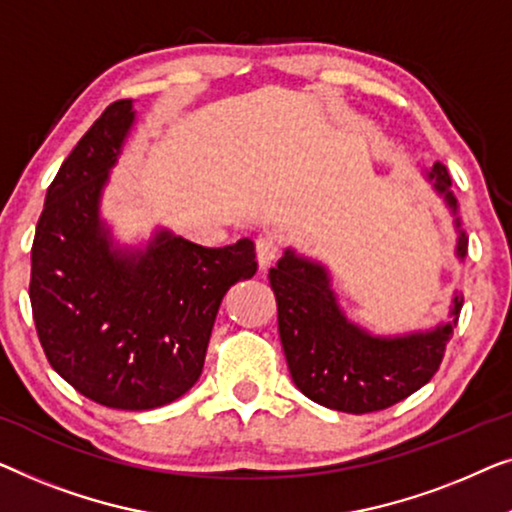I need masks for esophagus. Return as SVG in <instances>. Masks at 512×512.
Returning <instances> with one entry per match:
<instances>
[{
    "label": "esophagus",
    "mask_w": 512,
    "mask_h": 512,
    "mask_svg": "<svg viewBox=\"0 0 512 512\" xmlns=\"http://www.w3.org/2000/svg\"><path fill=\"white\" fill-rule=\"evenodd\" d=\"M280 253V243L276 236H259L257 239V262L259 269H269L273 259Z\"/></svg>",
    "instance_id": "1"
}]
</instances>
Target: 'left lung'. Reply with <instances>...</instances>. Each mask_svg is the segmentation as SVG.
<instances>
[{
	"label": "left lung",
	"instance_id": "8db88e82",
	"mask_svg": "<svg viewBox=\"0 0 512 512\" xmlns=\"http://www.w3.org/2000/svg\"><path fill=\"white\" fill-rule=\"evenodd\" d=\"M427 178L452 213H457L445 164L436 162ZM455 225L459 227V220ZM466 246L469 239L459 232L457 255L462 259ZM269 283L276 294L280 343L294 385L320 406L355 415L390 408L434 378L464 301L455 297L448 325L383 338L371 336L345 318L329 287L325 266L311 259L285 250L269 271Z\"/></svg>",
	"mask_w": 512,
	"mask_h": 512
}]
</instances>
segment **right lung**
I'll list each match as a JSON object with an SVG mask.
<instances>
[{"mask_svg": "<svg viewBox=\"0 0 512 512\" xmlns=\"http://www.w3.org/2000/svg\"><path fill=\"white\" fill-rule=\"evenodd\" d=\"M132 125V99L113 102L62 162L34 234L30 301L50 366L76 392L150 410L197 383L220 301L257 262L250 239L204 248L167 229L146 250L113 248L99 199Z\"/></svg>", "mask_w": 512, "mask_h": 512, "instance_id": "obj_1", "label": "right lung"}]
</instances>
